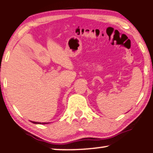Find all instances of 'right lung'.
<instances>
[{
	"instance_id": "obj_1",
	"label": "right lung",
	"mask_w": 153,
	"mask_h": 153,
	"mask_svg": "<svg viewBox=\"0 0 153 153\" xmlns=\"http://www.w3.org/2000/svg\"><path fill=\"white\" fill-rule=\"evenodd\" d=\"M32 122L34 123H36H36H39V124H41V123H39V122H34V121H32ZM43 123L44 124V123Z\"/></svg>"
}]
</instances>
